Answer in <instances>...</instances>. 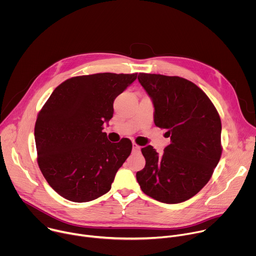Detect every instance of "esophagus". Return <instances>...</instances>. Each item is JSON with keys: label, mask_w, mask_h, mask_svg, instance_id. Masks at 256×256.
Returning <instances> with one entry per match:
<instances>
[{"label": "esophagus", "mask_w": 256, "mask_h": 256, "mask_svg": "<svg viewBox=\"0 0 256 256\" xmlns=\"http://www.w3.org/2000/svg\"><path fill=\"white\" fill-rule=\"evenodd\" d=\"M140 147L138 144H136V142H132V152L134 153H140Z\"/></svg>", "instance_id": "34e87169"}]
</instances>
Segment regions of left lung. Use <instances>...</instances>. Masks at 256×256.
Masks as SVG:
<instances>
[{
  "label": "left lung",
  "instance_id": "1",
  "mask_svg": "<svg viewBox=\"0 0 256 256\" xmlns=\"http://www.w3.org/2000/svg\"><path fill=\"white\" fill-rule=\"evenodd\" d=\"M138 80L152 99L155 124L167 130L170 144L163 155L150 144L142 149L146 165L136 180L142 192L158 202H186L208 184L220 161V116L186 79L140 72Z\"/></svg>",
  "mask_w": 256,
  "mask_h": 256
}]
</instances>
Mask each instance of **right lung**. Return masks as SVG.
Returning <instances> with one entry per match:
<instances>
[{"label": "right lung", "instance_id": "1", "mask_svg": "<svg viewBox=\"0 0 256 256\" xmlns=\"http://www.w3.org/2000/svg\"><path fill=\"white\" fill-rule=\"evenodd\" d=\"M136 75L100 72L68 79L40 112L34 128L38 166L66 200L86 202L110 190L132 144L128 138L109 142L103 124L114 116V99Z\"/></svg>", "mask_w": 256, "mask_h": 256}]
</instances>
